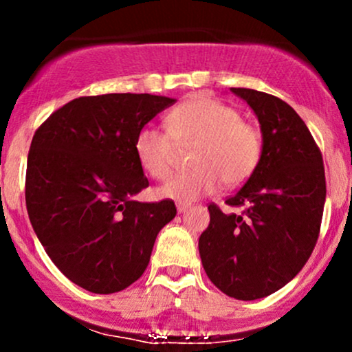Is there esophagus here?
I'll use <instances>...</instances> for the list:
<instances>
[{"label":"esophagus","instance_id":"1","mask_svg":"<svg viewBox=\"0 0 352 352\" xmlns=\"http://www.w3.org/2000/svg\"><path fill=\"white\" fill-rule=\"evenodd\" d=\"M188 208H190L188 204H182V201L177 204V212H179V213H185Z\"/></svg>","mask_w":352,"mask_h":352}]
</instances>
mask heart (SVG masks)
Returning a JSON list of instances; mask_svg holds the SVG:
<instances>
[{"label": "heart", "mask_w": 352, "mask_h": 352, "mask_svg": "<svg viewBox=\"0 0 352 352\" xmlns=\"http://www.w3.org/2000/svg\"><path fill=\"white\" fill-rule=\"evenodd\" d=\"M167 132L144 127L137 132V162L155 180L170 175L177 145L197 144L190 164L195 168L173 175L159 195L190 204L220 188L221 182L238 185L258 167L263 151L261 134L241 120L232 106L212 98L190 99L165 117Z\"/></svg>", "instance_id": "obj_1"}]
</instances>
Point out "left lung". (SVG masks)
<instances>
[{"instance_id":"1","label":"left lung","mask_w":352,"mask_h":352,"mask_svg":"<svg viewBox=\"0 0 352 352\" xmlns=\"http://www.w3.org/2000/svg\"><path fill=\"white\" fill-rule=\"evenodd\" d=\"M261 129L258 167L227 204L210 205V225L199 238L205 273L236 300L270 296L301 272L316 245L326 200L322 157L313 135L285 100L254 89L232 87Z\"/></svg>"}]
</instances>
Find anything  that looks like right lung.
Segmentation results:
<instances>
[{
  "mask_svg": "<svg viewBox=\"0 0 352 352\" xmlns=\"http://www.w3.org/2000/svg\"><path fill=\"white\" fill-rule=\"evenodd\" d=\"M175 99L102 94L67 102L36 131L28 153L26 208L52 263L91 293L139 280L175 204L132 200L148 187L134 142Z\"/></svg>",
  "mask_w": 352,
  "mask_h": 352,
  "instance_id": "right-lung-1",
  "label": "right lung"
}]
</instances>
